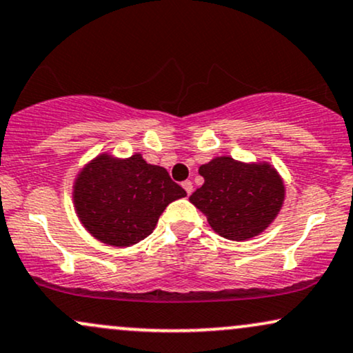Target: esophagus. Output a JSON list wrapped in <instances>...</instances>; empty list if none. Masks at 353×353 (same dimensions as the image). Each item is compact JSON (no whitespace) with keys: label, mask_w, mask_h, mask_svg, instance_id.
Here are the masks:
<instances>
[{"label":"esophagus","mask_w":353,"mask_h":353,"mask_svg":"<svg viewBox=\"0 0 353 353\" xmlns=\"http://www.w3.org/2000/svg\"><path fill=\"white\" fill-rule=\"evenodd\" d=\"M182 188H184V190H185V192H188L189 195L192 194L194 185H192V182H190V181H184V182H182Z\"/></svg>","instance_id":"obj_1"}]
</instances>
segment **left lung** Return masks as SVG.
<instances>
[{
    "mask_svg": "<svg viewBox=\"0 0 353 353\" xmlns=\"http://www.w3.org/2000/svg\"><path fill=\"white\" fill-rule=\"evenodd\" d=\"M202 188L189 201L228 240H248L273 222L284 201V184L268 163L246 164L228 156L202 164Z\"/></svg>",
    "mask_w": 353,
    "mask_h": 353,
    "instance_id": "1",
    "label": "left lung"
}]
</instances>
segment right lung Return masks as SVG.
<instances>
[{
  "label": "right lung",
  "instance_id": "1",
  "mask_svg": "<svg viewBox=\"0 0 353 353\" xmlns=\"http://www.w3.org/2000/svg\"><path fill=\"white\" fill-rule=\"evenodd\" d=\"M185 195L164 168L148 164L141 154L128 159L97 156L74 184L80 222L97 240L112 246L146 239L165 207Z\"/></svg>",
  "mask_w": 353,
  "mask_h": 353
}]
</instances>
